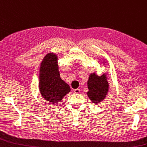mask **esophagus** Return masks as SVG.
I'll use <instances>...</instances> for the list:
<instances>
[{"instance_id": "34e87169", "label": "esophagus", "mask_w": 147, "mask_h": 147, "mask_svg": "<svg viewBox=\"0 0 147 147\" xmlns=\"http://www.w3.org/2000/svg\"><path fill=\"white\" fill-rule=\"evenodd\" d=\"M80 90H79V89L74 90V93H80Z\"/></svg>"}]
</instances>
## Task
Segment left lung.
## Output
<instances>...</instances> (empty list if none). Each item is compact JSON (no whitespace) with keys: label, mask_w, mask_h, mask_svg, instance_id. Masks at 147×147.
I'll list each match as a JSON object with an SVG mask.
<instances>
[{"label":"left lung","mask_w":147,"mask_h":147,"mask_svg":"<svg viewBox=\"0 0 147 147\" xmlns=\"http://www.w3.org/2000/svg\"><path fill=\"white\" fill-rule=\"evenodd\" d=\"M107 80V73H104L100 76L95 73L90 74L87 82L88 88L87 94L92 103L97 105L105 100L110 86Z\"/></svg>","instance_id":"1"}]
</instances>
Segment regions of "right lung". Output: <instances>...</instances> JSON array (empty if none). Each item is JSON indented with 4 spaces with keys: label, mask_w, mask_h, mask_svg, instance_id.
<instances>
[{
    "label": "right lung",
    "mask_w": 147,
    "mask_h": 147,
    "mask_svg": "<svg viewBox=\"0 0 147 147\" xmlns=\"http://www.w3.org/2000/svg\"><path fill=\"white\" fill-rule=\"evenodd\" d=\"M39 90L44 100L52 104L59 103L71 91L69 85L60 78L58 58L53 53L47 54L40 63Z\"/></svg>",
    "instance_id": "obj_1"
}]
</instances>
